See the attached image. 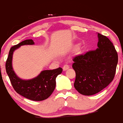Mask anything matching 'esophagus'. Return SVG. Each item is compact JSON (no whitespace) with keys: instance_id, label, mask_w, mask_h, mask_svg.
I'll return each instance as SVG.
<instances>
[{"instance_id":"1","label":"esophagus","mask_w":123,"mask_h":123,"mask_svg":"<svg viewBox=\"0 0 123 123\" xmlns=\"http://www.w3.org/2000/svg\"><path fill=\"white\" fill-rule=\"evenodd\" d=\"M69 68H70V67H69L68 65H67V64L64 65V66H63V70H64V71H66V70H68Z\"/></svg>"}]
</instances>
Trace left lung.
Masks as SVG:
<instances>
[{"instance_id":"8db88e82","label":"left lung","mask_w":123,"mask_h":123,"mask_svg":"<svg viewBox=\"0 0 123 123\" xmlns=\"http://www.w3.org/2000/svg\"><path fill=\"white\" fill-rule=\"evenodd\" d=\"M98 48L73 58L76 72L74 86L85 96L96 94L105 88L114 78L118 54L108 37L98 33Z\"/></svg>"}]
</instances>
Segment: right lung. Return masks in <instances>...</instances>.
I'll return each mask as SVG.
<instances>
[{
    "mask_svg": "<svg viewBox=\"0 0 123 123\" xmlns=\"http://www.w3.org/2000/svg\"><path fill=\"white\" fill-rule=\"evenodd\" d=\"M32 40H26L10 49L6 62L5 68L14 90L21 96L34 101H42L50 96L56 86V78L62 71V68L52 70H44L35 78L23 80L15 73L12 66L14 50L23 45H33Z\"/></svg>",
    "mask_w": 123,
    "mask_h": 123,
    "instance_id": "1",
    "label": "right lung"
}]
</instances>
